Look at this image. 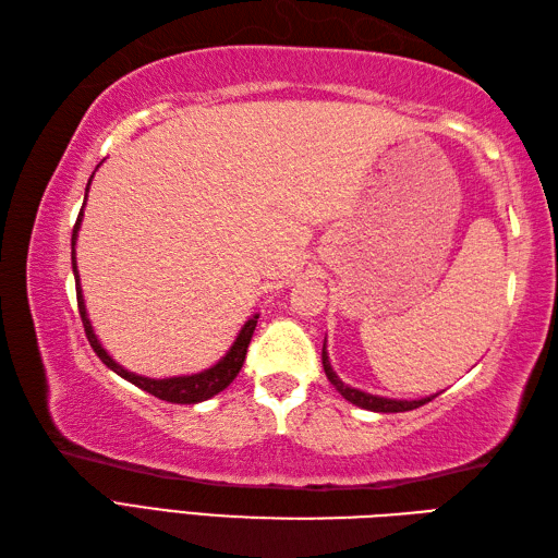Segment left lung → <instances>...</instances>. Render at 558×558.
<instances>
[{
	"label": "left lung",
	"mask_w": 558,
	"mask_h": 558,
	"mask_svg": "<svg viewBox=\"0 0 558 558\" xmlns=\"http://www.w3.org/2000/svg\"><path fill=\"white\" fill-rule=\"evenodd\" d=\"M322 360H324V372L328 376V381L336 386L338 393L350 400L352 405H357L362 410H372V412H408V410H414L424 405V402L434 400L438 393L434 396H426V398H417V400H398V398H384V396H372V393H364V390L360 388H352L348 384L340 381V376L333 372V366H330V360H328V350H326V340H324V352H322Z\"/></svg>",
	"instance_id": "8db88e82"
}]
</instances>
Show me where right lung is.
<instances>
[{
    "label": "right lung",
    "instance_id": "right-lung-1",
    "mask_svg": "<svg viewBox=\"0 0 558 558\" xmlns=\"http://www.w3.org/2000/svg\"><path fill=\"white\" fill-rule=\"evenodd\" d=\"M98 168H100V165H98ZM93 174H96V172H93ZM93 174H90V180L86 184V198H88ZM83 208H86V204H83ZM83 208H81L78 220L74 225V234H71V268H74V280H76L78 314H81L83 328H86V336H88L93 352H96L98 357L102 360V364L108 366V369H112L117 376L126 378L129 384L138 386L141 390H146V393L156 396L160 400L177 402V405H194V402H204L213 396H218L220 390H225L234 381V376L240 374V369H242L244 357H246V348H248V342H252L254 328H256V322H258V314H254L252 318H246V324L242 326L240 333H236L230 350L225 352L216 364L208 366V369H204V372L184 374V376H168V378H150V376H141V374L124 369V366L120 362H114L112 354L100 345V340L96 336V330H93V324H90L88 312H86V300H83L81 276H78V266H76V240H78V230H81V220H83Z\"/></svg>",
    "mask_w": 558,
    "mask_h": 558
}]
</instances>
